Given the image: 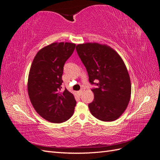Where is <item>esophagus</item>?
Instances as JSON below:
<instances>
[{"label":"esophagus","instance_id":"1","mask_svg":"<svg viewBox=\"0 0 160 160\" xmlns=\"http://www.w3.org/2000/svg\"><path fill=\"white\" fill-rule=\"evenodd\" d=\"M77 93H78V94H79V95H81V94H82V93H83V90H81Z\"/></svg>","mask_w":160,"mask_h":160}]
</instances>
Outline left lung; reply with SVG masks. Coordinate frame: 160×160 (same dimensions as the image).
<instances>
[{
  "instance_id": "left-lung-1",
  "label": "left lung",
  "mask_w": 160,
  "mask_h": 160,
  "mask_svg": "<svg viewBox=\"0 0 160 160\" xmlns=\"http://www.w3.org/2000/svg\"><path fill=\"white\" fill-rule=\"evenodd\" d=\"M94 88V100L89 103L91 114L103 122H112L124 112L130 99L131 83L122 57L112 48L98 43L76 46ZM98 80L97 84L93 81Z\"/></svg>"
}]
</instances>
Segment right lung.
<instances>
[{
    "instance_id": "right-lung-1",
    "label": "right lung",
    "mask_w": 160,
    "mask_h": 160,
    "mask_svg": "<svg viewBox=\"0 0 160 160\" xmlns=\"http://www.w3.org/2000/svg\"><path fill=\"white\" fill-rule=\"evenodd\" d=\"M75 46L67 42L48 45L38 52L31 65L29 97L37 112L50 122H64L74 114V97L67 89L61 91V85L64 64Z\"/></svg>"
}]
</instances>
